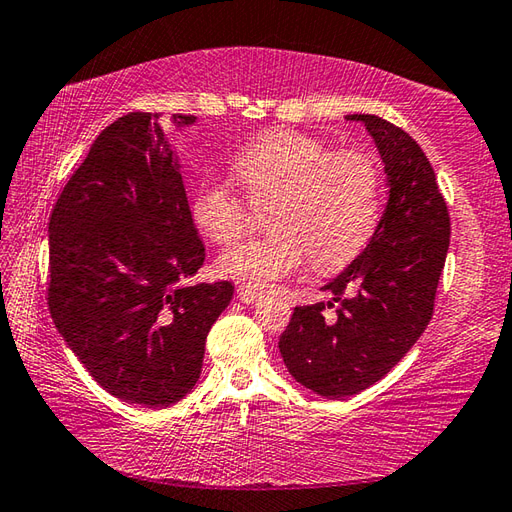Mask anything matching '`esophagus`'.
Wrapping results in <instances>:
<instances>
[{"instance_id":"34e87169","label":"esophagus","mask_w":512,"mask_h":512,"mask_svg":"<svg viewBox=\"0 0 512 512\" xmlns=\"http://www.w3.org/2000/svg\"><path fill=\"white\" fill-rule=\"evenodd\" d=\"M237 297H239V301H242V303H255V301L262 299V292L250 290L246 286H239L237 288Z\"/></svg>"}]
</instances>
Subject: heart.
Wrapping results in <instances>:
<instances>
[{"instance_id":"heart-1","label":"heart","mask_w":512,"mask_h":512,"mask_svg":"<svg viewBox=\"0 0 512 512\" xmlns=\"http://www.w3.org/2000/svg\"><path fill=\"white\" fill-rule=\"evenodd\" d=\"M233 173L250 200H275L270 237L228 248L220 273L250 290L273 288L308 264L332 273L363 253L380 215L376 160L361 149L330 151L325 140L273 129L233 160ZM198 231L215 244L244 233L248 211L224 182L206 180L191 200Z\"/></svg>"}]
</instances>
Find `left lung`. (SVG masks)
Here are the masks:
<instances>
[{
    "mask_svg": "<svg viewBox=\"0 0 512 512\" xmlns=\"http://www.w3.org/2000/svg\"><path fill=\"white\" fill-rule=\"evenodd\" d=\"M347 118L365 123L376 140L389 182L387 209L372 242L323 288L334 299L297 306L279 339L297 383L332 400L378 383L420 339L451 237L447 202L416 140L374 114Z\"/></svg>",
    "mask_w": 512,
    "mask_h": 512,
    "instance_id": "8db88e82",
    "label": "left lung"
}]
</instances>
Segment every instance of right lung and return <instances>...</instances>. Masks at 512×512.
Returning a JSON list of instances; mask_svg holds the SVG:
<instances>
[{
  "label": "right lung",
  "mask_w": 512,
  "mask_h": 512,
  "mask_svg": "<svg viewBox=\"0 0 512 512\" xmlns=\"http://www.w3.org/2000/svg\"><path fill=\"white\" fill-rule=\"evenodd\" d=\"M160 118L129 112L105 127L48 224L54 325L107 394L143 407H169L198 383L206 336L235 290L182 286L206 250Z\"/></svg>",
  "instance_id": "1"
}]
</instances>
